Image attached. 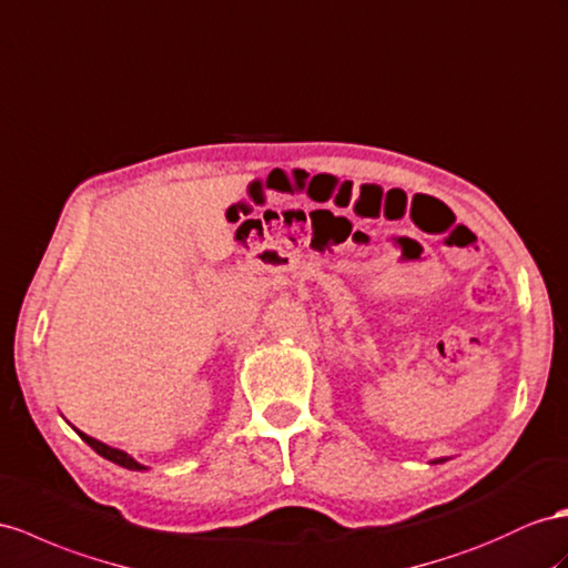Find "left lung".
I'll list each match as a JSON object with an SVG mask.
<instances>
[{"label":"left lung","instance_id":"obj_1","mask_svg":"<svg viewBox=\"0 0 568 568\" xmlns=\"http://www.w3.org/2000/svg\"><path fill=\"white\" fill-rule=\"evenodd\" d=\"M444 460H448V458H434L432 463H444Z\"/></svg>","mask_w":568,"mask_h":568}]
</instances>
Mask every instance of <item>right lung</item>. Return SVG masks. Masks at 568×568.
<instances>
[{
  "instance_id": "1",
  "label": "right lung",
  "mask_w": 568,
  "mask_h": 568,
  "mask_svg": "<svg viewBox=\"0 0 568 568\" xmlns=\"http://www.w3.org/2000/svg\"><path fill=\"white\" fill-rule=\"evenodd\" d=\"M74 429H77V427H74ZM77 432H79V429H77ZM79 436L95 450L98 456H103V458H108V460H112V463H118V465H122V468H126V470H149V468H145V465H141L139 460H134V458L129 456L126 450H122V448L108 446V444L98 442V439H93V436L83 434V432H79Z\"/></svg>"
}]
</instances>
